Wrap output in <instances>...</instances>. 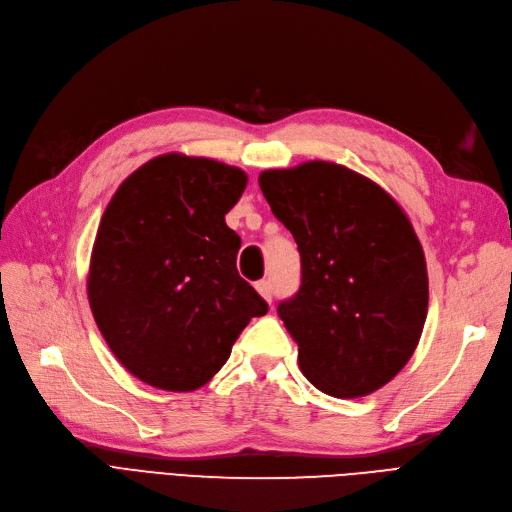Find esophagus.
Instances as JSON below:
<instances>
[{
    "label": "esophagus",
    "mask_w": 512,
    "mask_h": 512,
    "mask_svg": "<svg viewBox=\"0 0 512 512\" xmlns=\"http://www.w3.org/2000/svg\"><path fill=\"white\" fill-rule=\"evenodd\" d=\"M256 290H258V293H260L262 297H265L269 303L273 301V286H271L269 280H260V282L256 284Z\"/></svg>",
    "instance_id": "34e87169"
}]
</instances>
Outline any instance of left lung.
Returning a JSON list of instances; mask_svg holds the SVG:
<instances>
[{
  "instance_id": "1",
  "label": "left lung",
  "mask_w": 512,
  "mask_h": 512,
  "mask_svg": "<svg viewBox=\"0 0 512 512\" xmlns=\"http://www.w3.org/2000/svg\"><path fill=\"white\" fill-rule=\"evenodd\" d=\"M258 185L301 256L299 290L278 303L301 372L336 398L379 390L426 321V262L407 215L379 185L327 161L267 170Z\"/></svg>"
}]
</instances>
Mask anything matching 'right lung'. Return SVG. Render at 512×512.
<instances>
[{"instance_id":"1","label":"right lung","mask_w":512,"mask_h":512,"mask_svg":"<svg viewBox=\"0 0 512 512\" xmlns=\"http://www.w3.org/2000/svg\"><path fill=\"white\" fill-rule=\"evenodd\" d=\"M239 168L163 155L124 181L96 232L88 297L120 364L161 390L189 392L222 368L269 306L237 271L241 237L226 213Z\"/></svg>"}]
</instances>
